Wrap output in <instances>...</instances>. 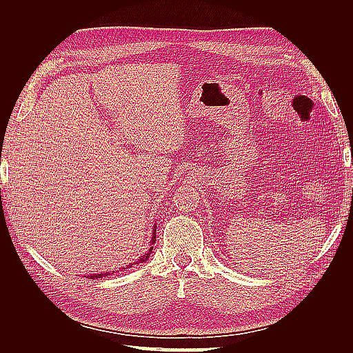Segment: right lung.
Listing matches in <instances>:
<instances>
[{"mask_svg":"<svg viewBox=\"0 0 353 353\" xmlns=\"http://www.w3.org/2000/svg\"><path fill=\"white\" fill-rule=\"evenodd\" d=\"M154 239H156V236H154V232H153V237H152V244L154 243ZM152 250H153V248H150V250H148V253H145L143 258H140L138 259V262H135V263H141V262H144V261H147L148 259V256H150V253H152ZM135 263H132V265H135ZM104 275H108V274H104ZM103 276V274H97V275H91L90 279H101Z\"/></svg>","mask_w":353,"mask_h":353,"instance_id":"obj_1","label":"right lung"}]
</instances>
